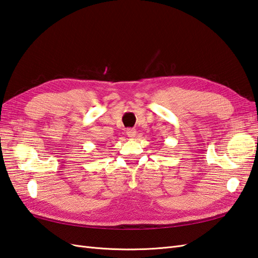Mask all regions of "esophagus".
<instances>
[{
    "instance_id": "1",
    "label": "esophagus",
    "mask_w": 258,
    "mask_h": 258,
    "mask_svg": "<svg viewBox=\"0 0 258 258\" xmlns=\"http://www.w3.org/2000/svg\"><path fill=\"white\" fill-rule=\"evenodd\" d=\"M127 136L130 138V139H134V138L136 137V135H137V131H136V129H127Z\"/></svg>"
}]
</instances>
